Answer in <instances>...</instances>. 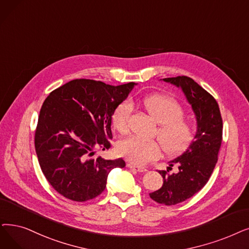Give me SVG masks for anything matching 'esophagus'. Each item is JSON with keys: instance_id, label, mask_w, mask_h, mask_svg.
Returning a JSON list of instances; mask_svg holds the SVG:
<instances>
[{"instance_id": "esophagus-1", "label": "esophagus", "mask_w": 249, "mask_h": 249, "mask_svg": "<svg viewBox=\"0 0 249 249\" xmlns=\"http://www.w3.org/2000/svg\"><path fill=\"white\" fill-rule=\"evenodd\" d=\"M127 167L128 168H130V169H134L135 171H137V172H146L147 170H146V168H143V167H138V166H135V165H133V164H127Z\"/></svg>"}]
</instances>
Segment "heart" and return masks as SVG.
Returning <instances> with one entry per match:
<instances>
[{
	"label": "heart",
	"mask_w": 249,
	"mask_h": 249,
	"mask_svg": "<svg viewBox=\"0 0 249 249\" xmlns=\"http://www.w3.org/2000/svg\"><path fill=\"white\" fill-rule=\"evenodd\" d=\"M145 112L159 124L156 135L169 156L181 154L191 144L196 135L193 126L184 120L185 111L178 101L165 94H153L139 102ZM132 104L124 101L119 104L112 115V123L119 132L128 130L132 114ZM160 145L156 142H144L130 136L119 142L117 149L122 157L136 165H145L160 155Z\"/></svg>",
	"instance_id": "1"
}]
</instances>
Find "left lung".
I'll use <instances>...</instances> for the list:
<instances>
[{
	"label": "left lung",
	"mask_w": 249,
	"mask_h": 249,
	"mask_svg": "<svg viewBox=\"0 0 249 249\" xmlns=\"http://www.w3.org/2000/svg\"><path fill=\"white\" fill-rule=\"evenodd\" d=\"M163 80L181 88L197 124L191 144L170 161L168 168L178 165V172L169 174V170L159 171L164 180L163 186L149 193L150 198L159 203L174 205L190 198L207 184L218 161L223 121L217 101L193 79L177 76Z\"/></svg>",
	"instance_id": "obj_1"
}]
</instances>
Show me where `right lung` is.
<instances>
[{"label": "right lung", "mask_w": 249, "mask_h": 249, "mask_svg": "<svg viewBox=\"0 0 249 249\" xmlns=\"http://www.w3.org/2000/svg\"><path fill=\"white\" fill-rule=\"evenodd\" d=\"M136 83L110 85L74 79L53 90L41 106L35 136L40 169L61 196L86 201L105 190L114 168L122 159L95 158L94 149L111 146L112 115Z\"/></svg>", "instance_id": "obj_1"}]
</instances>
